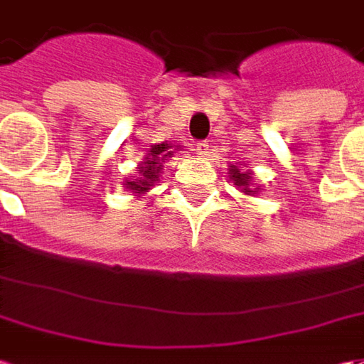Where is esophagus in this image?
<instances>
[{
  "instance_id": "esophagus-1",
  "label": "esophagus",
  "mask_w": 364,
  "mask_h": 364,
  "mask_svg": "<svg viewBox=\"0 0 364 364\" xmlns=\"http://www.w3.org/2000/svg\"><path fill=\"white\" fill-rule=\"evenodd\" d=\"M195 151L201 155V157H207L209 153H211V145H209V141H197V145H195Z\"/></svg>"
}]
</instances>
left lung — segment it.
I'll list each match as a JSON object with an SVG mask.
<instances>
[{
    "label": "left lung",
    "mask_w": 364,
    "mask_h": 364,
    "mask_svg": "<svg viewBox=\"0 0 364 364\" xmlns=\"http://www.w3.org/2000/svg\"><path fill=\"white\" fill-rule=\"evenodd\" d=\"M229 173H231V179L235 181V185H237V187H241L247 195H249V193H255L253 183H251V175H249V173L241 171L237 165H231Z\"/></svg>",
    "instance_id": "1"
}]
</instances>
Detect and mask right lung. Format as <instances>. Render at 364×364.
<instances>
[{"mask_svg":"<svg viewBox=\"0 0 364 364\" xmlns=\"http://www.w3.org/2000/svg\"><path fill=\"white\" fill-rule=\"evenodd\" d=\"M171 145H167V143H161V145H151V151L147 153V157H145V163H143V167H139V175H137V179L135 181H127V189H131L133 193H145L149 189L153 183L157 181V177H159V169H161V161L163 157H167V155H171V151H169Z\"/></svg>","mask_w":364,"mask_h":364,"instance_id":"1","label":"right lung"}]
</instances>
